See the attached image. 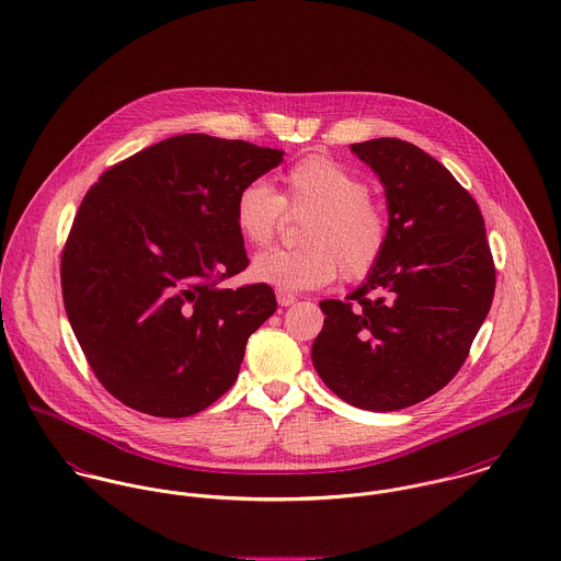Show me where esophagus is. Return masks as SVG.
Listing matches in <instances>:
<instances>
[{"label":"esophagus","mask_w":561,"mask_h":561,"mask_svg":"<svg viewBox=\"0 0 561 561\" xmlns=\"http://www.w3.org/2000/svg\"><path fill=\"white\" fill-rule=\"evenodd\" d=\"M276 300H278V305L280 306L296 305V296L289 294V291H283V289L276 291Z\"/></svg>","instance_id":"obj_1"}]
</instances>
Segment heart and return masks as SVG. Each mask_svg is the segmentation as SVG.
<instances>
[{
  "instance_id": "1",
  "label": "heart",
  "mask_w": 561,
  "mask_h": 561,
  "mask_svg": "<svg viewBox=\"0 0 561 561\" xmlns=\"http://www.w3.org/2000/svg\"><path fill=\"white\" fill-rule=\"evenodd\" d=\"M285 207L308 214L300 242L305 249H272L256 255L251 276L283 291L330 285L339 270L345 278L366 276L388 244V218L370 199V186L345 164L308 156L283 175L280 195L263 180L240 188L233 204L238 233L253 247H267Z\"/></svg>"
}]
</instances>
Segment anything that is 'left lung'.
Returning <instances> with one entry per match:
<instances>
[{
    "label": "left lung",
    "instance_id": "8db88e82",
    "mask_svg": "<svg viewBox=\"0 0 561 561\" xmlns=\"http://www.w3.org/2000/svg\"><path fill=\"white\" fill-rule=\"evenodd\" d=\"M379 178L388 244L350 302L323 300L312 364L345 403L397 411L459 373L495 294L484 218L433 156L401 139L354 144Z\"/></svg>",
    "mask_w": 561,
    "mask_h": 561
}]
</instances>
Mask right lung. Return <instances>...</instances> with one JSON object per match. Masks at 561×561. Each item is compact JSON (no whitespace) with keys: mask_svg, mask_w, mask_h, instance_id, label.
<instances>
[{"mask_svg":"<svg viewBox=\"0 0 561 561\" xmlns=\"http://www.w3.org/2000/svg\"><path fill=\"white\" fill-rule=\"evenodd\" d=\"M283 153L178 135L104 171L81 202L61 253L64 306L124 405L186 417L236 383L276 298L265 283L220 287L249 265L233 204Z\"/></svg>","mask_w":561,"mask_h":561,"instance_id":"right-lung-1","label":"right lung"}]
</instances>
